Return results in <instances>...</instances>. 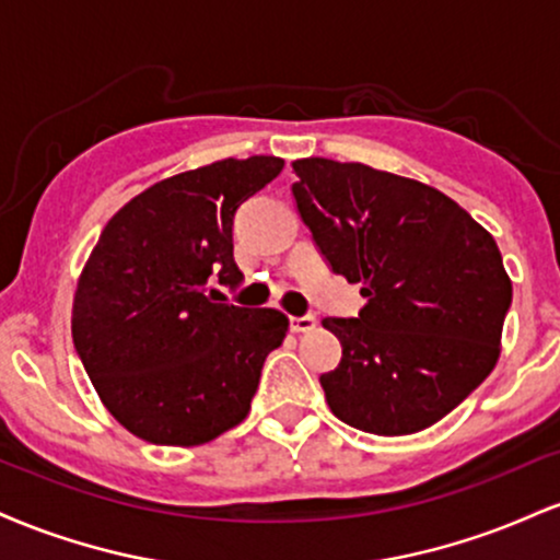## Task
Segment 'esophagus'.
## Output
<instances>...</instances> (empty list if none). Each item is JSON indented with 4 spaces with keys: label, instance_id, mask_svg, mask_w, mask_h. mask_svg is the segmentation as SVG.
<instances>
[{
    "label": "esophagus",
    "instance_id": "1",
    "mask_svg": "<svg viewBox=\"0 0 560 560\" xmlns=\"http://www.w3.org/2000/svg\"><path fill=\"white\" fill-rule=\"evenodd\" d=\"M289 329H292L294 334L313 331V329H316V318H313V316H292V318H289Z\"/></svg>",
    "mask_w": 560,
    "mask_h": 560
}]
</instances>
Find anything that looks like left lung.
<instances>
[{
    "label": "left lung",
    "mask_w": 560,
    "mask_h": 560,
    "mask_svg": "<svg viewBox=\"0 0 560 560\" xmlns=\"http://www.w3.org/2000/svg\"><path fill=\"white\" fill-rule=\"evenodd\" d=\"M294 202L334 273L369 298L324 318L342 361L320 376L331 413L400 436L445 419L500 358L513 287L485 226L434 186L363 163H292Z\"/></svg>",
    "instance_id": "obj_1"
}]
</instances>
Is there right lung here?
<instances>
[{
	"mask_svg": "<svg viewBox=\"0 0 560 560\" xmlns=\"http://www.w3.org/2000/svg\"><path fill=\"white\" fill-rule=\"evenodd\" d=\"M284 160L226 158L152 184L102 229L73 298V345L113 419L152 445L195 447L249 413L289 318L210 298L236 287V208Z\"/></svg>",
	"mask_w": 560,
	"mask_h": 560,
	"instance_id": "add662e5",
	"label": "right lung"
}]
</instances>
